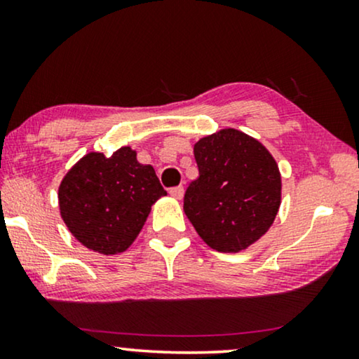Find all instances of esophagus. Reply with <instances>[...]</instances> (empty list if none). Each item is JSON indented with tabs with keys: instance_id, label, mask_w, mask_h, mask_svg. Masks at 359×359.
Returning a JSON list of instances; mask_svg holds the SVG:
<instances>
[{
	"instance_id": "1",
	"label": "esophagus",
	"mask_w": 359,
	"mask_h": 359,
	"mask_svg": "<svg viewBox=\"0 0 359 359\" xmlns=\"http://www.w3.org/2000/svg\"><path fill=\"white\" fill-rule=\"evenodd\" d=\"M183 194H184L183 186H176V188L170 189V196L175 199H183Z\"/></svg>"
}]
</instances>
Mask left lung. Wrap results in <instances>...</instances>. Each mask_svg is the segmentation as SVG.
I'll use <instances>...</instances> for the list:
<instances>
[{
	"mask_svg": "<svg viewBox=\"0 0 359 359\" xmlns=\"http://www.w3.org/2000/svg\"><path fill=\"white\" fill-rule=\"evenodd\" d=\"M199 178L184 194V214L220 253H238L271 227L281 205V173L266 147L242 130L220 129L194 144Z\"/></svg>",
	"mask_w": 359,
	"mask_h": 359,
	"instance_id": "obj_1",
	"label": "left lung"
}]
</instances>
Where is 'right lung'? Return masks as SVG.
Wrapping results in <instances>:
<instances>
[{
    "label": "right lung",
    "mask_w": 359,
    "mask_h": 359,
    "mask_svg": "<svg viewBox=\"0 0 359 359\" xmlns=\"http://www.w3.org/2000/svg\"><path fill=\"white\" fill-rule=\"evenodd\" d=\"M151 165L121 147L111 156L90 151L63 176L58 205L81 245L101 255L126 252L140 233L151 205L165 196Z\"/></svg>",
    "instance_id": "right-lung-1"
}]
</instances>
